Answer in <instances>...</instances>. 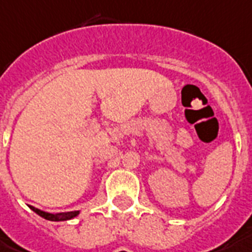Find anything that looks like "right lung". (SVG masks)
<instances>
[{
	"label": "right lung",
	"instance_id": "right-lung-1",
	"mask_svg": "<svg viewBox=\"0 0 252 252\" xmlns=\"http://www.w3.org/2000/svg\"><path fill=\"white\" fill-rule=\"evenodd\" d=\"M31 210L35 212V213L43 217L44 220H48V221H54V222H59V221H68V220H72V218L77 217L80 214V210H75V212H65V213H47V212H43L40 209H36L34 206H30Z\"/></svg>",
	"mask_w": 252,
	"mask_h": 252
}]
</instances>
